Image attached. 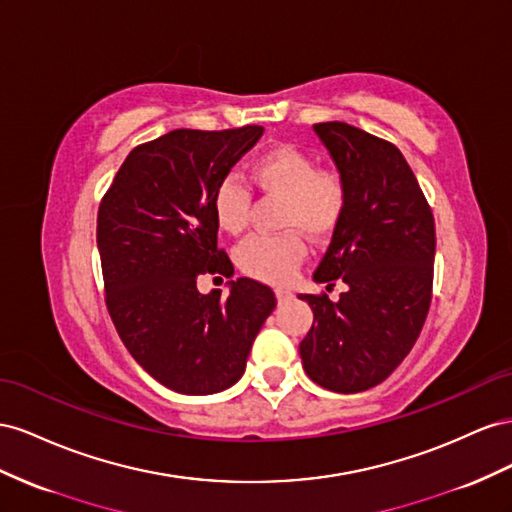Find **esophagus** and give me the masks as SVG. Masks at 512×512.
<instances>
[{"label": "esophagus", "instance_id": "1", "mask_svg": "<svg viewBox=\"0 0 512 512\" xmlns=\"http://www.w3.org/2000/svg\"><path fill=\"white\" fill-rule=\"evenodd\" d=\"M274 294H276V300H279V302H285V300L291 298V291H289V289H283V287L274 289Z\"/></svg>", "mask_w": 512, "mask_h": 512}]
</instances>
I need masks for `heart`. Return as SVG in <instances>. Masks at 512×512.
Returning <instances> with one entry per match:
<instances>
[{
  "label": "heart",
  "mask_w": 512,
  "mask_h": 512,
  "mask_svg": "<svg viewBox=\"0 0 512 512\" xmlns=\"http://www.w3.org/2000/svg\"><path fill=\"white\" fill-rule=\"evenodd\" d=\"M257 191L281 197V227L300 229L313 240H326L339 229L349 206V182L337 167H317V160L296 145H276L259 154L248 169ZM253 193L236 175L218 182L212 212L216 225L231 236L248 227ZM306 257L298 231L253 236L238 248L244 274L266 283H287Z\"/></svg>",
  "instance_id": "obj_1"
}]
</instances>
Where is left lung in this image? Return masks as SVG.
Returning a JSON list of instances; mask_svg holds the SVG:
<instances>
[{"label": "left lung", "instance_id": "1", "mask_svg": "<svg viewBox=\"0 0 512 512\" xmlns=\"http://www.w3.org/2000/svg\"><path fill=\"white\" fill-rule=\"evenodd\" d=\"M349 182V206L315 270L317 283L347 285L337 302L311 304L302 367L332 392L369 390L410 354L433 296L435 221L397 145L345 122L313 124Z\"/></svg>", "mask_w": 512, "mask_h": 512}]
</instances>
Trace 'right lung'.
Returning <instances> with one entry per match:
<instances>
[{
	"label": "right lung",
	"mask_w": 512,
	"mask_h": 512,
	"mask_svg": "<svg viewBox=\"0 0 512 512\" xmlns=\"http://www.w3.org/2000/svg\"><path fill=\"white\" fill-rule=\"evenodd\" d=\"M264 128H178L126 156L98 206L96 242L105 302L122 343L156 382L212 394L238 382L274 291L253 279L203 296L201 274H233L218 248V182Z\"/></svg>",
	"instance_id": "add662e5"
}]
</instances>
